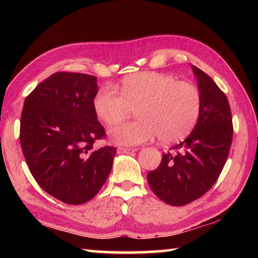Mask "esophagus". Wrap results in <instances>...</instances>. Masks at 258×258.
Segmentation results:
<instances>
[{"label":"esophagus","mask_w":258,"mask_h":258,"mask_svg":"<svg viewBox=\"0 0 258 258\" xmlns=\"http://www.w3.org/2000/svg\"><path fill=\"white\" fill-rule=\"evenodd\" d=\"M135 151V149H130V147H117V153H123V154H130V153H133Z\"/></svg>","instance_id":"esophagus-1"}]
</instances>
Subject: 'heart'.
<instances>
[{
  "label": "heart",
  "instance_id": "obj_1",
  "mask_svg": "<svg viewBox=\"0 0 258 258\" xmlns=\"http://www.w3.org/2000/svg\"><path fill=\"white\" fill-rule=\"evenodd\" d=\"M118 93L111 85L97 91L93 107L104 124L114 125L136 108L139 119L109 130V139L120 145L143 144L158 135L163 143H173L194 128L202 109L196 86L178 82L171 75L142 72L124 79Z\"/></svg>",
  "mask_w": 258,
  "mask_h": 258
}]
</instances>
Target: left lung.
Listing matches in <instances>:
<instances>
[{"label":"left lung","mask_w":258,"mask_h":258,"mask_svg":"<svg viewBox=\"0 0 258 258\" xmlns=\"http://www.w3.org/2000/svg\"><path fill=\"white\" fill-rule=\"evenodd\" d=\"M202 96V109L188 138L163 154L160 166L147 174L158 199L183 206L200 199L215 184L233 140L231 107L210 76L191 65Z\"/></svg>","instance_id":"1"}]
</instances>
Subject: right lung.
<instances>
[{"mask_svg":"<svg viewBox=\"0 0 258 258\" xmlns=\"http://www.w3.org/2000/svg\"><path fill=\"white\" fill-rule=\"evenodd\" d=\"M97 91L95 76L57 72L24 101L20 141L27 166L41 188L67 204L92 200L116 154L113 146L93 147L105 138L93 107Z\"/></svg>","mask_w":258,"mask_h":258,"instance_id":"add662e5","label":"right lung"}]
</instances>
